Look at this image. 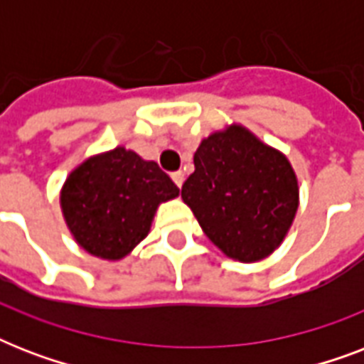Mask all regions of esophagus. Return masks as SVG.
<instances>
[{
    "label": "esophagus",
    "mask_w": 364,
    "mask_h": 364,
    "mask_svg": "<svg viewBox=\"0 0 364 364\" xmlns=\"http://www.w3.org/2000/svg\"><path fill=\"white\" fill-rule=\"evenodd\" d=\"M171 179H173V183H176L177 187L181 188L183 181H185V176H183V171H176V173H171Z\"/></svg>",
    "instance_id": "esophagus-1"
}]
</instances>
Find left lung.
Returning a JSON list of instances; mask_svg holds the SVG:
<instances>
[{
  "label": "left lung",
  "instance_id": "1",
  "mask_svg": "<svg viewBox=\"0 0 364 364\" xmlns=\"http://www.w3.org/2000/svg\"><path fill=\"white\" fill-rule=\"evenodd\" d=\"M299 194L287 156L238 122L200 141L181 188L205 236L240 262H259L282 245Z\"/></svg>",
  "mask_w": 364,
  "mask_h": 364
}]
</instances>
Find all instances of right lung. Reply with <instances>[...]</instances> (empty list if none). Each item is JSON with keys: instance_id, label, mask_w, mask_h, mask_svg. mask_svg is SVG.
Wrapping results in <instances>:
<instances>
[{"instance_id": "obj_1", "label": "right lung", "mask_w": 364, "mask_h": 364, "mask_svg": "<svg viewBox=\"0 0 364 364\" xmlns=\"http://www.w3.org/2000/svg\"><path fill=\"white\" fill-rule=\"evenodd\" d=\"M179 188L154 160L122 145L88 156L70 171L60 208L79 247L104 260H121L147 238L160 204Z\"/></svg>"}]
</instances>
